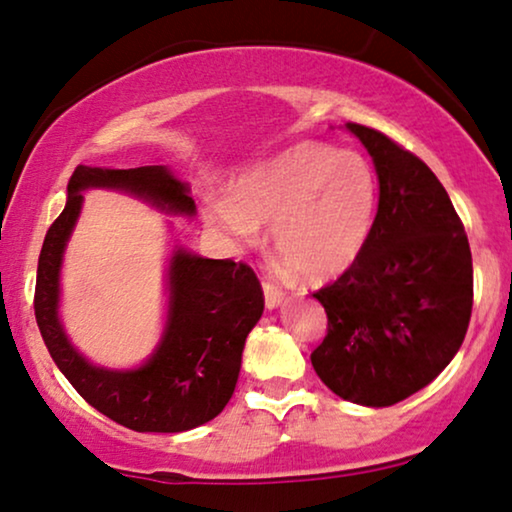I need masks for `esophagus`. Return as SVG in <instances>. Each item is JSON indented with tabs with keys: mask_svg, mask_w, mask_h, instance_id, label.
I'll use <instances>...</instances> for the list:
<instances>
[{
	"mask_svg": "<svg viewBox=\"0 0 512 512\" xmlns=\"http://www.w3.org/2000/svg\"><path fill=\"white\" fill-rule=\"evenodd\" d=\"M263 293H265V307H268V310H275V307L284 303L286 293L282 291V286H277L272 282H263Z\"/></svg>",
	"mask_w": 512,
	"mask_h": 512,
	"instance_id": "esophagus-1",
	"label": "esophagus"
}]
</instances>
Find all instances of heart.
I'll use <instances>...</instances> for the list:
<instances>
[{"instance_id":"obj_1","label":"heart","mask_w":512,"mask_h":512,"mask_svg":"<svg viewBox=\"0 0 512 512\" xmlns=\"http://www.w3.org/2000/svg\"><path fill=\"white\" fill-rule=\"evenodd\" d=\"M377 214V177L354 151L303 142L242 174L233 200H209L207 221L237 244L272 223V247L305 279L340 277L359 261Z\"/></svg>"}]
</instances>
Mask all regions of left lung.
Here are the masks:
<instances>
[{
  "label": "left lung",
  "instance_id": "left-lung-1",
  "mask_svg": "<svg viewBox=\"0 0 512 512\" xmlns=\"http://www.w3.org/2000/svg\"><path fill=\"white\" fill-rule=\"evenodd\" d=\"M347 128L373 158L380 205L359 261L314 291L328 328L310 359L333 394L387 408L436 380L459 352L473 310V258L429 165L380 130Z\"/></svg>",
  "mask_w": 512,
  "mask_h": 512
}]
</instances>
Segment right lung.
Instances as JSON below:
<instances>
[{
	"label": "right lung",
	"mask_w": 512,
	"mask_h": 512,
	"mask_svg": "<svg viewBox=\"0 0 512 512\" xmlns=\"http://www.w3.org/2000/svg\"><path fill=\"white\" fill-rule=\"evenodd\" d=\"M118 188L174 214H195L188 186L163 165L104 170L79 165L67 205L39 254L34 314L55 366L102 415L132 431L179 433L226 408L240 375L244 340L263 314V289L247 263L200 258L186 249L170 261V312L156 354L137 370L90 366L69 345L58 319L62 251L79 219L86 188Z\"/></svg>",
	"instance_id": "add662e5"
}]
</instances>
